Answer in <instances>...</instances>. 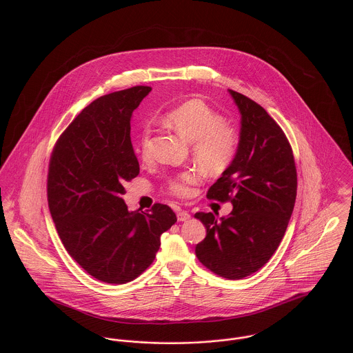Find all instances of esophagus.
Returning a JSON list of instances; mask_svg holds the SVG:
<instances>
[{
  "label": "esophagus",
  "mask_w": 353,
  "mask_h": 353,
  "mask_svg": "<svg viewBox=\"0 0 353 353\" xmlns=\"http://www.w3.org/2000/svg\"><path fill=\"white\" fill-rule=\"evenodd\" d=\"M189 219H190V214H189L188 212H185V210L177 213V219H179V221H188Z\"/></svg>",
  "instance_id": "1"
}]
</instances>
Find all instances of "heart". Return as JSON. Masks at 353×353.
I'll use <instances>...</instances> for the list:
<instances>
[{
  "instance_id": "1",
  "label": "heart",
  "mask_w": 353,
  "mask_h": 353,
  "mask_svg": "<svg viewBox=\"0 0 353 353\" xmlns=\"http://www.w3.org/2000/svg\"><path fill=\"white\" fill-rule=\"evenodd\" d=\"M164 121L177 134L192 143L196 160L212 173L228 168L236 154L238 137L223 118L201 101H188L169 110ZM152 130L145 125L139 134L141 159L148 161L152 156ZM201 173L197 169H186L168 177L167 189L179 197H188L192 186L199 184Z\"/></svg>"
}]
</instances>
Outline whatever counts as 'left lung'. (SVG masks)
<instances>
[{
    "label": "left lung",
    "instance_id": "obj_1",
    "mask_svg": "<svg viewBox=\"0 0 353 353\" xmlns=\"http://www.w3.org/2000/svg\"><path fill=\"white\" fill-rule=\"evenodd\" d=\"M241 112L233 163L208 190L209 200L230 201L233 210L217 221L196 213L206 236L196 255L206 269L226 279H242L263 268L278 249L296 199V167L282 128L263 107L229 90Z\"/></svg>",
    "mask_w": 353,
    "mask_h": 353
}]
</instances>
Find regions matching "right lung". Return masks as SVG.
Masks as SVG:
<instances>
[{"instance_id":"add662e5","label":"right lung","mask_w":353,"mask_h":353,"mask_svg":"<svg viewBox=\"0 0 353 353\" xmlns=\"http://www.w3.org/2000/svg\"><path fill=\"white\" fill-rule=\"evenodd\" d=\"M134 85L88 104L57 140L48 174V201L72 259L95 279L123 285L151 266L160 236L177 221L168 205L130 212L123 184L140 168L131 118L151 92Z\"/></svg>"}]
</instances>
